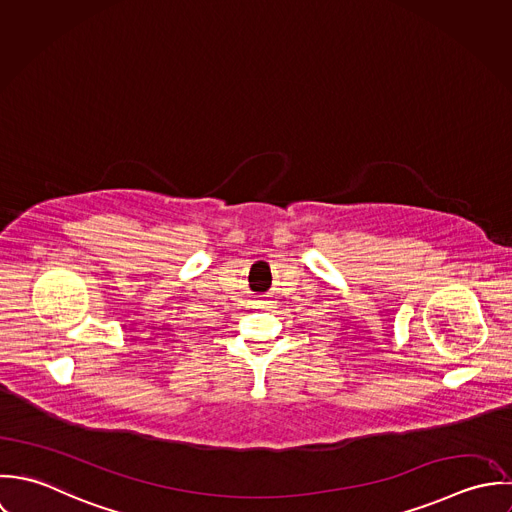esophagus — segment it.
Listing matches in <instances>:
<instances>
[{"instance_id":"1","label":"esophagus","mask_w":512,"mask_h":512,"mask_svg":"<svg viewBox=\"0 0 512 512\" xmlns=\"http://www.w3.org/2000/svg\"><path fill=\"white\" fill-rule=\"evenodd\" d=\"M267 303H269V301H263V305H267Z\"/></svg>"}]
</instances>
